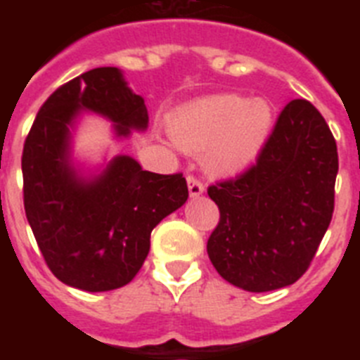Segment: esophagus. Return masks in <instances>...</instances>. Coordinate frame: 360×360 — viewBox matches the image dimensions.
<instances>
[{"instance_id":"obj_1","label":"esophagus","mask_w":360,"mask_h":360,"mask_svg":"<svg viewBox=\"0 0 360 360\" xmlns=\"http://www.w3.org/2000/svg\"><path fill=\"white\" fill-rule=\"evenodd\" d=\"M187 186H189V195L191 198H198L200 195H203V191H205V187H203V184L200 182L198 178L195 176H187Z\"/></svg>"}]
</instances>
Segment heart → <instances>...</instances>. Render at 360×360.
<instances>
[{"label":"heart","mask_w":360,"mask_h":360,"mask_svg":"<svg viewBox=\"0 0 360 360\" xmlns=\"http://www.w3.org/2000/svg\"><path fill=\"white\" fill-rule=\"evenodd\" d=\"M167 128L184 151H206L203 165L209 173L236 174L265 148L274 128V110L265 98L214 95L178 110Z\"/></svg>","instance_id":"obj_1"}]
</instances>
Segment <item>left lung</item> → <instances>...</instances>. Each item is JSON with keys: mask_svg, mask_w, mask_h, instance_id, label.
Instances as JSON below:
<instances>
[{"mask_svg": "<svg viewBox=\"0 0 360 360\" xmlns=\"http://www.w3.org/2000/svg\"><path fill=\"white\" fill-rule=\"evenodd\" d=\"M337 171L326 120L304 98L288 103L256 164L207 189L219 209L207 241L218 274L247 292L297 281L332 221Z\"/></svg>", "mask_w": 360, "mask_h": 360, "instance_id": "obj_1", "label": "left lung"}]
</instances>
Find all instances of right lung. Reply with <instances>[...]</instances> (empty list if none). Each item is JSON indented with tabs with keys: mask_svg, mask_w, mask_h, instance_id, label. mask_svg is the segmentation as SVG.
<instances>
[{
	"mask_svg": "<svg viewBox=\"0 0 360 360\" xmlns=\"http://www.w3.org/2000/svg\"><path fill=\"white\" fill-rule=\"evenodd\" d=\"M82 111L113 124L117 139L146 131L144 98L115 66L82 73L41 106L23 148L25 212L59 281L84 292L128 285L149 252L151 231L186 203L182 174H157L119 155L95 174L73 164L72 133Z\"/></svg>",
	"mask_w": 360,
	"mask_h": 360,
	"instance_id": "obj_1",
	"label": "right lung"
}]
</instances>
